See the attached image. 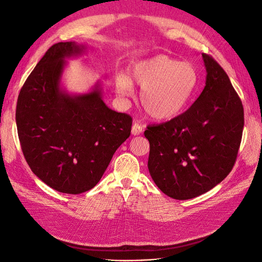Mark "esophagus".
I'll return each instance as SVG.
<instances>
[{"label":"esophagus","mask_w":262,"mask_h":262,"mask_svg":"<svg viewBox=\"0 0 262 262\" xmlns=\"http://www.w3.org/2000/svg\"><path fill=\"white\" fill-rule=\"evenodd\" d=\"M143 132V126L141 124H138V122H134L132 127V134L133 135H140L141 133Z\"/></svg>","instance_id":"esophagus-1"}]
</instances>
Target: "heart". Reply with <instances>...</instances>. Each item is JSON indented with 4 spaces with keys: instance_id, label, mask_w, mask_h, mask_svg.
<instances>
[{
    "instance_id": "b5f03b06",
    "label": "heart",
    "mask_w": 262,
    "mask_h": 262,
    "mask_svg": "<svg viewBox=\"0 0 262 262\" xmlns=\"http://www.w3.org/2000/svg\"><path fill=\"white\" fill-rule=\"evenodd\" d=\"M132 79L142 89L141 103L154 119H171L190 101L198 85L197 70L189 63L158 55L138 63ZM116 89L120 96L129 97L133 86L126 77H119Z\"/></svg>"
}]
</instances>
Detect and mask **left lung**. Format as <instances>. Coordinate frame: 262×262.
Returning <instances> with one entry per match:
<instances>
[{
    "instance_id": "left-lung-1",
    "label": "left lung",
    "mask_w": 262,
    "mask_h": 262,
    "mask_svg": "<svg viewBox=\"0 0 262 262\" xmlns=\"http://www.w3.org/2000/svg\"><path fill=\"white\" fill-rule=\"evenodd\" d=\"M206 85L185 113L148 125V171L166 196L191 199L210 190L232 171L244 126L240 97L222 66L203 54Z\"/></svg>"
}]
</instances>
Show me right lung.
Returning <instances> with one entry per match:
<instances>
[{
	"label": "right lung",
	"mask_w": 262,
	"mask_h": 262,
	"mask_svg": "<svg viewBox=\"0 0 262 262\" xmlns=\"http://www.w3.org/2000/svg\"><path fill=\"white\" fill-rule=\"evenodd\" d=\"M81 52L72 41L49 48L22 85L15 110L31 171L55 190L71 194L97 185L133 124L129 115L105 105L98 86L76 97L60 91L64 59Z\"/></svg>",
	"instance_id": "obj_1"
}]
</instances>
